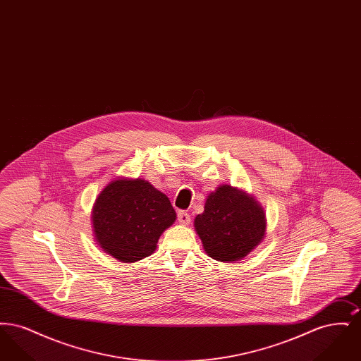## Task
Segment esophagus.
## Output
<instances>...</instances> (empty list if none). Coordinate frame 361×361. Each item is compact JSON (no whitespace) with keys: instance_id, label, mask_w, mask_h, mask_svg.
Returning <instances> with one entry per match:
<instances>
[{"instance_id":"obj_1","label":"esophagus","mask_w":361,"mask_h":361,"mask_svg":"<svg viewBox=\"0 0 361 361\" xmlns=\"http://www.w3.org/2000/svg\"><path fill=\"white\" fill-rule=\"evenodd\" d=\"M177 219L181 224H190V215H189L187 211H178L177 214Z\"/></svg>"}]
</instances>
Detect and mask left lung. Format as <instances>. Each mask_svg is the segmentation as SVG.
Returning <instances> with one entry per match:
<instances>
[{
	"mask_svg": "<svg viewBox=\"0 0 361 361\" xmlns=\"http://www.w3.org/2000/svg\"><path fill=\"white\" fill-rule=\"evenodd\" d=\"M267 219L256 199L240 189L221 185L207 197L195 230L207 255L218 261H238L265 235Z\"/></svg>",
	"mask_w": 361,
	"mask_h": 361,
	"instance_id": "8db88e82",
	"label": "left lung"
}]
</instances>
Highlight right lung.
Here are the masks:
<instances>
[{
  "label": "right lung",
  "instance_id": "right-lung-1",
  "mask_svg": "<svg viewBox=\"0 0 361 361\" xmlns=\"http://www.w3.org/2000/svg\"><path fill=\"white\" fill-rule=\"evenodd\" d=\"M176 221L171 200L149 181L118 178L97 196L92 222L105 253L123 262L149 257L161 234Z\"/></svg>",
  "mask_w": 361,
  "mask_h": 361
}]
</instances>
